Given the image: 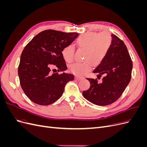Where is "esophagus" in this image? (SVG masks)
I'll return each instance as SVG.
<instances>
[{"mask_svg": "<svg viewBox=\"0 0 147 147\" xmlns=\"http://www.w3.org/2000/svg\"><path fill=\"white\" fill-rule=\"evenodd\" d=\"M75 80H80L82 79V77H78V76H76L75 77Z\"/></svg>", "mask_w": 147, "mask_h": 147, "instance_id": "esophagus-1", "label": "esophagus"}]
</instances>
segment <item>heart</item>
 <instances>
[{
    "label": "heart",
    "mask_w": 147,
    "mask_h": 147,
    "mask_svg": "<svg viewBox=\"0 0 147 147\" xmlns=\"http://www.w3.org/2000/svg\"><path fill=\"white\" fill-rule=\"evenodd\" d=\"M76 43L80 48L85 50L84 61L71 64L69 69L74 74L82 76L92 68L93 63L99 65L104 59L112 45V38L107 32H88L80 35ZM75 50L72 45H66L62 50V56L67 63H71L74 60Z\"/></svg>",
    "instance_id": "obj_1"
}]
</instances>
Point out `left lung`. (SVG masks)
Segmentation results:
<instances>
[{
  "instance_id": "1",
  "label": "left lung",
  "mask_w": 147,
  "mask_h": 147,
  "mask_svg": "<svg viewBox=\"0 0 147 147\" xmlns=\"http://www.w3.org/2000/svg\"><path fill=\"white\" fill-rule=\"evenodd\" d=\"M112 43L102 63L93 73L105 75L102 82L97 79L86 78L90 87L83 92V97L91 103L107 105L117 100L131 81L132 62L126 46L117 35L112 34ZM98 78V77H97Z\"/></svg>"
}]
</instances>
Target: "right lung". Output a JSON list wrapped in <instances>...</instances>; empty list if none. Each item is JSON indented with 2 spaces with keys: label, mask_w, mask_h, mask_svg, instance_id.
Returning <instances> with one entry per match:
<instances>
[{
  "label": "right lung",
  "mask_w": 147,
  "mask_h": 147,
  "mask_svg": "<svg viewBox=\"0 0 147 147\" xmlns=\"http://www.w3.org/2000/svg\"><path fill=\"white\" fill-rule=\"evenodd\" d=\"M78 36L77 32L45 30L24 47L18 73L21 86L31 101L40 105L51 104L60 98L65 84L74 80L72 74H51V69L56 67L58 72L67 70L61 51Z\"/></svg>",
  "instance_id": "1"
}]
</instances>
